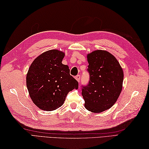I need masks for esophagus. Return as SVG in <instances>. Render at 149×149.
<instances>
[{
  "label": "esophagus",
  "mask_w": 149,
  "mask_h": 149,
  "mask_svg": "<svg viewBox=\"0 0 149 149\" xmlns=\"http://www.w3.org/2000/svg\"><path fill=\"white\" fill-rule=\"evenodd\" d=\"M75 79H76L79 82H79H80V79H81L80 75H77V76H75Z\"/></svg>",
  "instance_id": "1"
}]
</instances>
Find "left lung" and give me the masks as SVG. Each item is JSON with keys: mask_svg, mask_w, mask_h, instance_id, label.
<instances>
[{"mask_svg": "<svg viewBox=\"0 0 149 149\" xmlns=\"http://www.w3.org/2000/svg\"><path fill=\"white\" fill-rule=\"evenodd\" d=\"M89 83L82 86L86 109L101 113L111 107L122 89L123 72L115 57L106 50H95L87 56Z\"/></svg>", "mask_w": 149, "mask_h": 149, "instance_id": "left-lung-1", "label": "left lung"}]
</instances>
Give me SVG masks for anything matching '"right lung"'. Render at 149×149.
<instances>
[{"instance_id":"obj_1","label":"right lung","mask_w":149,"mask_h":149,"mask_svg":"<svg viewBox=\"0 0 149 149\" xmlns=\"http://www.w3.org/2000/svg\"><path fill=\"white\" fill-rule=\"evenodd\" d=\"M65 53L50 50L34 60L28 70L26 84L31 99L40 109L55 110L61 107L69 91L78 88V82L62 64Z\"/></svg>"}]
</instances>
